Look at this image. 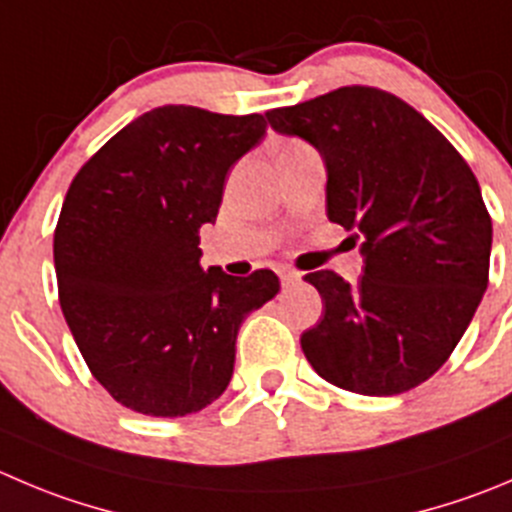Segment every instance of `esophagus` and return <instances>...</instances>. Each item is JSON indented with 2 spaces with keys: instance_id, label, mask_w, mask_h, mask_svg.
<instances>
[{
  "instance_id": "obj_1",
  "label": "esophagus",
  "mask_w": 512,
  "mask_h": 512,
  "mask_svg": "<svg viewBox=\"0 0 512 512\" xmlns=\"http://www.w3.org/2000/svg\"><path fill=\"white\" fill-rule=\"evenodd\" d=\"M279 276H281V286H294L301 281V274L294 269H281Z\"/></svg>"
}]
</instances>
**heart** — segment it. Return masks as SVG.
Here are the masks:
<instances>
[{
  "instance_id": "obj_1",
  "label": "heart",
  "mask_w": 512,
  "mask_h": 512,
  "mask_svg": "<svg viewBox=\"0 0 512 512\" xmlns=\"http://www.w3.org/2000/svg\"><path fill=\"white\" fill-rule=\"evenodd\" d=\"M294 145H299V143H284V145H281V150H286V148H294ZM281 150H279V153H281Z\"/></svg>"
}]
</instances>
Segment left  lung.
<instances>
[{
  "label": "left lung",
  "mask_w": 512,
  "mask_h": 512,
  "mask_svg": "<svg viewBox=\"0 0 512 512\" xmlns=\"http://www.w3.org/2000/svg\"><path fill=\"white\" fill-rule=\"evenodd\" d=\"M271 128L309 140L326 163V216L362 238L364 274L304 279L324 316L301 334L319 377L392 397L450 359L490 271L493 221L455 145L402 97L347 85L266 113Z\"/></svg>",
  "instance_id": "obj_1"
}]
</instances>
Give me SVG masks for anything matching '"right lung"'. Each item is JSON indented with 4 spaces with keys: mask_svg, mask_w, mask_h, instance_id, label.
Returning <instances> with one entry per match:
<instances>
[{
    "mask_svg": "<svg viewBox=\"0 0 512 512\" xmlns=\"http://www.w3.org/2000/svg\"><path fill=\"white\" fill-rule=\"evenodd\" d=\"M266 118L191 105L143 113L72 178L55 228L60 306L92 377L150 417H186L223 394L248 311L279 294L269 269L203 271L231 165Z\"/></svg>",
    "mask_w": 512,
    "mask_h": 512,
    "instance_id": "obj_1",
    "label": "right lung"
}]
</instances>
